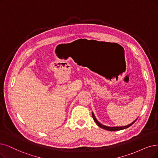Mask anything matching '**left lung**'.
I'll return each mask as SVG.
<instances>
[{
    "mask_svg": "<svg viewBox=\"0 0 158 158\" xmlns=\"http://www.w3.org/2000/svg\"><path fill=\"white\" fill-rule=\"evenodd\" d=\"M92 116H93V120L94 121V122L97 123V124L98 126L99 127H100L101 128H102V129H104L106 130H108V131H118V130H121L128 128L130 127V126L133 124L137 121V118H136V120H135L134 122H132L131 123H130V124H129L127 126H124V127H107V126L104 125L102 123H100L97 119L95 116H94L93 112H92Z\"/></svg>",
    "mask_w": 158,
    "mask_h": 158,
    "instance_id": "obj_1",
    "label": "left lung"
}]
</instances>
